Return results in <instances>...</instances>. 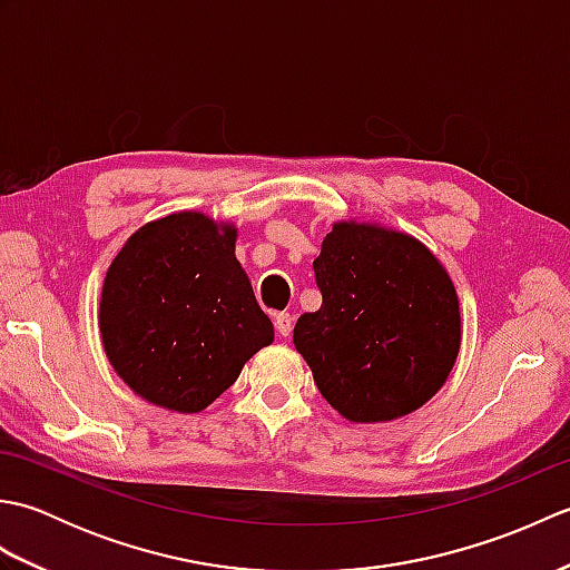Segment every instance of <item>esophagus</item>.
I'll use <instances>...</instances> for the list:
<instances>
[{
    "instance_id": "1",
    "label": "esophagus",
    "mask_w": 570,
    "mask_h": 570,
    "mask_svg": "<svg viewBox=\"0 0 570 570\" xmlns=\"http://www.w3.org/2000/svg\"><path fill=\"white\" fill-rule=\"evenodd\" d=\"M274 325H276V333H278V335L288 337V335H292V328H294V318L288 316V313H276Z\"/></svg>"
}]
</instances>
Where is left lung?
<instances>
[{
	"mask_svg": "<svg viewBox=\"0 0 570 570\" xmlns=\"http://www.w3.org/2000/svg\"><path fill=\"white\" fill-rule=\"evenodd\" d=\"M323 304L294 345L337 414L357 423L406 416L441 390L460 350L451 276L411 235L335 223L313 262Z\"/></svg>",
	"mask_w": 570,
	"mask_h": 570,
	"instance_id": "left-lung-1",
	"label": "left lung"
}]
</instances>
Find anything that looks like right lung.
<instances>
[{
  "instance_id": "1",
  "label": "right lung",
  "mask_w": 570,
  "mask_h": 570,
  "mask_svg": "<svg viewBox=\"0 0 570 570\" xmlns=\"http://www.w3.org/2000/svg\"><path fill=\"white\" fill-rule=\"evenodd\" d=\"M235 225L174 213L139 227L107 269L105 355L147 402L196 414L274 341V325L235 257Z\"/></svg>"
}]
</instances>
